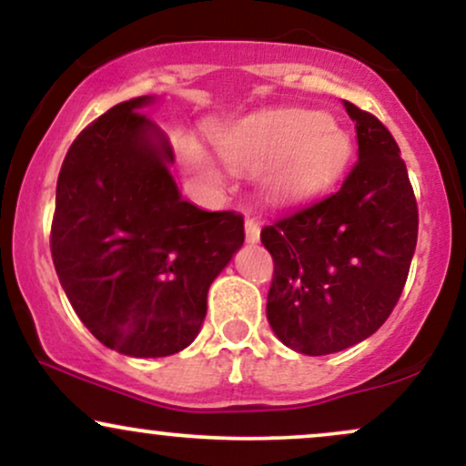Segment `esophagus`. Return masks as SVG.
Instances as JSON below:
<instances>
[{
	"instance_id": "esophagus-1",
	"label": "esophagus",
	"mask_w": 466,
	"mask_h": 466,
	"mask_svg": "<svg viewBox=\"0 0 466 466\" xmlns=\"http://www.w3.org/2000/svg\"><path fill=\"white\" fill-rule=\"evenodd\" d=\"M245 237H248L249 243H256L260 238V221L254 217L245 218Z\"/></svg>"
}]
</instances>
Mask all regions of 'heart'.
<instances>
[{
    "mask_svg": "<svg viewBox=\"0 0 466 466\" xmlns=\"http://www.w3.org/2000/svg\"><path fill=\"white\" fill-rule=\"evenodd\" d=\"M210 142L229 168L256 173L278 199H300L326 188L344 170L350 140L324 114L302 109L256 111L210 129ZM188 162L203 179L218 184L221 175L195 144Z\"/></svg>",
    "mask_w": 466,
    "mask_h": 466,
    "instance_id": "heart-1",
    "label": "heart"
}]
</instances>
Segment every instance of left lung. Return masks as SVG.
<instances>
[{"instance_id":"left-lung-1","label":"left lung","mask_w":466,"mask_h":466,"mask_svg":"<svg viewBox=\"0 0 466 466\" xmlns=\"http://www.w3.org/2000/svg\"><path fill=\"white\" fill-rule=\"evenodd\" d=\"M357 162L341 188L263 228L274 258L267 319L302 355L370 337L397 307L419 234V206L399 144L379 117L344 100Z\"/></svg>"}]
</instances>
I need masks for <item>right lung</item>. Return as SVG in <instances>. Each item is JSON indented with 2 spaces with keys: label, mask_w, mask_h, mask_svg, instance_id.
<instances>
[{
  "label": "right lung",
  "mask_w": 466,
  "mask_h": 466,
  "mask_svg": "<svg viewBox=\"0 0 466 466\" xmlns=\"http://www.w3.org/2000/svg\"><path fill=\"white\" fill-rule=\"evenodd\" d=\"M125 100L85 127L63 159L52 260L69 304L106 349L166 357L199 333L208 289L245 240L243 217L181 199L173 148Z\"/></svg>",
  "instance_id": "add662e5"
}]
</instances>
